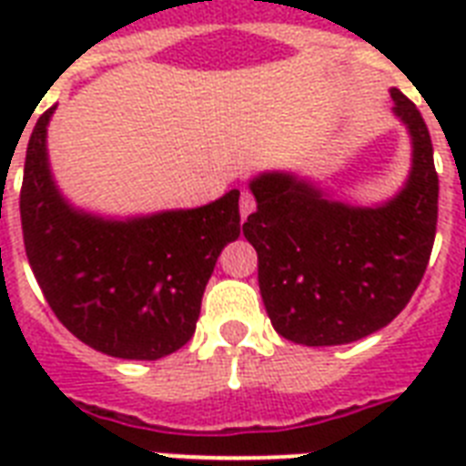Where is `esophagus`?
Segmentation results:
<instances>
[{"label":"esophagus","mask_w":466,"mask_h":466,"mask_svg":"<svg viewBox=\"0 0 466 466\" xmlns=\"http://www.w3.org/2000/svg\"><path fill=\"white\" fill-rule=\"evenodd\" d=\"M256 208V200L254 196L248 193V190H241V198H239V212H241V219H247Z\"/></svg>","instance_id":"34e87169"}]
</instances>
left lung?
Listing matches in <instances>:
<instances>
[{
  "instance_id": "left-lung-1",
  "label": "left lung",
  "mask_w": 466,
  "mask_h": 466,
  "mask_svg": "<svg viewBox=\"0 0 466 466\" xmlns=\"http://www.w3.org/2000/svg\"><path fill=\"white\" fill-rule=\"evenodd\" d=\"M411 142L404 186L387 200L353 205L295 171L248 181L256 212L244 237L258 254L270 324L302 346H343L380 331L404 309L426 273L438 225L433 145L419 108L390 89Z\"/></svg>"
}]
</instances>
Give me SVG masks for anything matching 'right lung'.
Masks as SVG:
<instances>
[{
  "label": "right lung",
  "mask_w": 466,
  "mask_h": 466,
  "mask_svg": "<svg viewBox=\"0 0 466 466\" xmlns=\"http://www.w3.org/2000/svg\"><path fill=\"white\" fill-rule=\"evenodd\" d=\"M33 127L21 186L25 256L62 326L98 353L159 360L196 331L219 251L239 237V190L188 210L113 218L60 190L47 126Z\"/></svg>",
  "instance_id": "add662e5"
}]
</instances>
